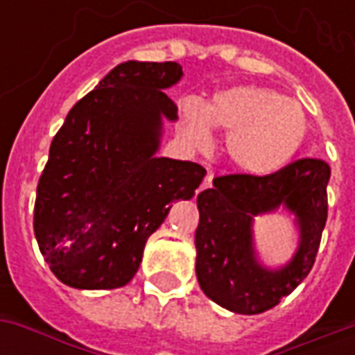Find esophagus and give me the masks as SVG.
Here are the masks:
<instances>
[{
  "label": "esophagus",
  "instance_id": "esophagus-1",
  "mask_svg": "<svg viewBox=\"0 0 355 355\" xmlns=\"http://www.w3.org/2000/svg\"><path fill=\"white\" fill-rule=\"evenodd\" d=\"M211 184H213V173L209 171L207 175H205V178H203V182H201L200 190H198V192H201V190H207V188H211Z\"/></svg>",
  "mask_w": 355,
  "mask_h": 355
}]
</instances>
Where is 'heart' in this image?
Segmentation results:
<instances>
[{
	"label": "heart",
	"mask_w": 355,
	"mask_h": 355,
	"mask_svg": "<svg viewBox=\"0 0 355 355\" xmlns=\"http://www.w3.org/2000/svg\"><path fill=\"white\" fill-rule=\"evenodd\" d=\"M211 127L228 132L226 154L239 169L270 175L287 165L306 135L300 104L277 91L241 85L216 93L201 108L184 106V129L193 142H207Z\"/></svg>",
	"instance_id": "1"
}]
</instances>
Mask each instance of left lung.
Segmentation results:
<instances>
[{"instance_id":"obj_1","label":"left lung","mask_w":355,"mask_h":355,"mask_svg":"<svg viewBox=\"0 0 355 355\" xmlns=\"http://www.w3.org/2000/svg\"><path fill=\"white\" fill-rule=\"evenodd\" d=\"M331 167L320 157H300L270 175L232 173L213 178L198 196L196 274L201 291L236 313H261L291 295L310 274L327 223ZM285 205L299 216L301 247L282 270L270 272L254 259L250 220Z\"/></svg>"}]
</instances>
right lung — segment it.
I'll list each match as a JSON object with an SVG mask.
<instances>
[{"instance_id":"obj_1","label":"right lung","mask_w":355,"mask_h":355,"mask_svg":"<svg viewBox=\"0 0 355 355\" xmlns=\"http://www.w3.org/2000/svg\"><path fill=\"white\" fill-rule=\"evenodd\" d=\"M180 76L177 62L116 66L55 135L37 182L34 232L66 285L116 289L131 282L171 205L201 184V165L154 155L162 116L177 119L163 89Z\"/></svg>"}]
</instances>
